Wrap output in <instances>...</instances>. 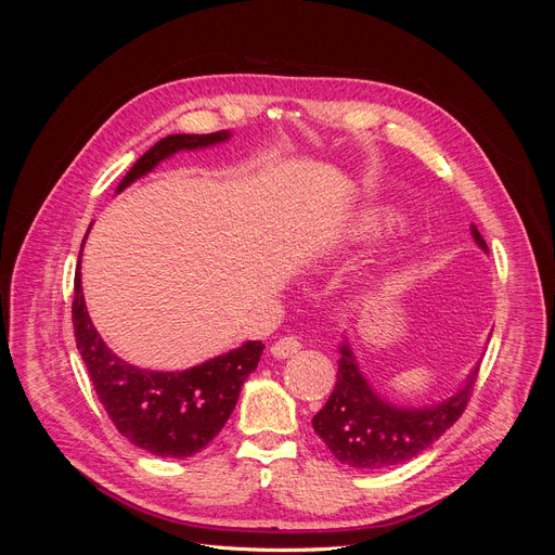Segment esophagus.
<instances>
[{
  "label": "esophagus",
  "instance_id": "esophagus-1",
  "mask_svg": "<svg viewBox=\"0 0 555 555\" xmlns=\"http://www.w3.org/2000/svg\"><path fill=\"white\" fill-rule=\"evenodd\" d=\"M300 347H304V343H300L298 335H284V338H280L278 343H273L271 354H273L275 359H292L294 354H298Z\"/></svg>",
  "mask_w": 555,
  "mask_h": 555
}]
</instances>
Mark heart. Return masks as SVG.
<instances>
[{"instance_id": "obj_1", "label": "heart", "mask_w": 555, "mask_h": 555, "mask_svg": "<svg viewBox=\"0 0 555 555\" xmlns=\"http://www.w3.org/2000/svg\"><path fill=\"white\" fill-rule=\"evenodd\" d=\"M379 229V222H375V220H367L365 224H363V231L365 233H375Z\"/></svg>"}]
</instances>
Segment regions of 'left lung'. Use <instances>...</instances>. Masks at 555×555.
<instances>
[{
	"label": "left lung",
	"mask_w": 555,
	"mask_h": 555,
	"mask_svg": "<svg viewBox=\"0 0 555 555\" xmlns=\"http://www.w3.org/2000/svg\"><path fill=\"white\" fill-rule=\"evenodd\" d=\"M475 241L489 249L477 227ZM479 371V367H477ZM477 371L463 389L440 405L424 410H402L377 398L359 373L349 347L343 345L338 361V382L326 405L312 418L314 433L331 453L347 467L382 469L414 459L459 422L465 412Z\"/></svg>",
	"instance_id": "left-lung-1"
}]
</instances>
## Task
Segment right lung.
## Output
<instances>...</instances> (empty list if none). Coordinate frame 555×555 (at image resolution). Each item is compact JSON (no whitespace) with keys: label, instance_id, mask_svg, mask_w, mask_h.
I'll return each instance as SVG.
<instances>
[{"label":"right lung","instance_id":"1","mask_svg":"<svg viewBox=\"0 0 555 555\" xmlns=\"http://www.w3.org/2000/svg\"><path fill=\"white\" fill-rule=\"evenodd\" d=\"M227 139L229 131L166 137L131 166L117 184V192L153 171L162 159L178 150H196ZM72 319L76 347L88 365L92 386L108 418L131 444L162 459H188L224 428L236 408L243 382L255 371L263 351L261 340H249L229 354L182 373L141 371L125 363L104 345L90 322L80 287V259L74 278Z\"/></svg>","mask_w":555,"mask_h":555}]
</instances>
